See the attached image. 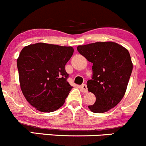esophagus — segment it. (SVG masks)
<instances>
[{"mask_svg": "<svg viewBox=\"0 0 146 146\" xmlns=\"http://www.w3.org/2000/svg\"><path fill=\"white\" fill-rule=\"evenodd\" d=\"M80 88H81L82 91L83 92V93H87L88 92V88H87V86H86V84H83L81 85V86H80Z\"/></svg>", "mask_w": 146, "mask_h": 146, "instance_id": "esophagus-1", "label": "esophagus"}]
</instances>
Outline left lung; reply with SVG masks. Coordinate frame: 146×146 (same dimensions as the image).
Masks as SVG:
<instances>
[{"mask_svg":"<svg viewBox=\"0 0 146 146\" xmlns=\"http://www.w3.org/2000/svg\"><path fill=\"white\" fill-rule=\"evenodd\" d=\"M77 50L93 63V78L87 81V88L96 100L88 108L97 113L107 112L120 103L126 91L133 70L129 52L111 41L78 46Z\"/></svg>","mask_w":146,"mask_h":146,"instance_id":"1","label":"left lung"}]
</instances>
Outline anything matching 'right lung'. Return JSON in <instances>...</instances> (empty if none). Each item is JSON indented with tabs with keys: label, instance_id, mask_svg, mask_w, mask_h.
Segmentation results:
<instances>
[{
	"label": "right lung",
	"instance_id": "add662e5",
	"mask_svg": "<svg viewBox=\"0 0 146 146\" xmlns=\"http://www.w3.org/2000/svg\"><path fill=\"white\" fill-rule=\"evenodd\" d=\"M74 50L71 46L38 43L25 46L17 59L21 90L36 110L50 113L60 108L72 86L65 66Z\"/></svg>",
	"mask_w": 146,
	"mask_h": 146
}]
</instances>
